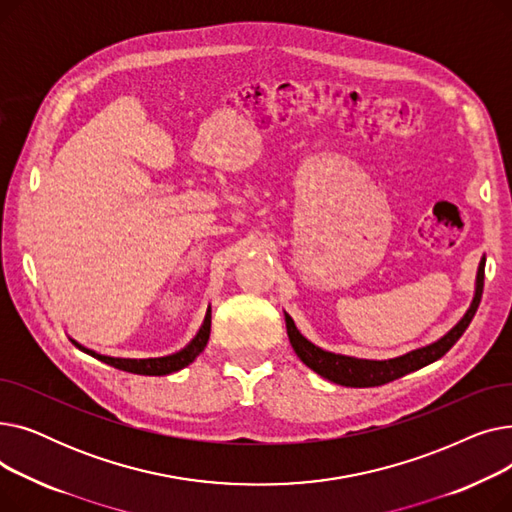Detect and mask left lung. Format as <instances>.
Segmentation results:
<instances>
[{"instance_id": "obj_1", "label": "left lung", "mask_w": 512, "mask_h": 512, "mask_svg": "<svg viewBox=\"0 0 512 512\" xmlns=\"http://www.w3.org/2000/svg\"><path fill=\"white\" fill-rule=\"evenodd\" d=\"M483 274H486V257L479 261L477 267V278H475V294L469 309L465 315L459 319V324L450 328L442 338L436 342L415 348V351L400 355L394 359H384V361H373V359H357V357H346V355H336L330 351H324V348L315 346L309 342L299 330L294 326V321L288 313H284L286 319V332L288 340L294 348L297 357L313 369L321 378H326L334 384L340 386H351V388H371V386H382L388 382H394L402 375H407L411 371H417L429 363L438 361L444 357L454 342L463 336V332L469 328L471 319L479 307L481 301V292H483Z\"/></svg>"}]
</instances>
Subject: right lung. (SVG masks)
<instances>
[{"label":"right lung","instance_id":"right-lung-1","mask_svg":"<svg viewBox=\"0 0 512 512\" xmlns=\"http://www.w3.org/2000/svg\"><path fill=\"white\" fill-rule=\"evenodd\" d=\"M209 332H211V307L207 309L205 313V319L203 324L197 332V336L188 342L184 348H180L178 353H172V355H166V357H155V359H120V357H107V355H99L95 351H91V348L78 344L76 340L74 346L78 348V351H83L107 365H112L116 369H122V371H128V373H137V375H168V373H174V371H180L184 369L186 365H191L201 353L203 348L207 346V340H209Z\"/></svg>","mask_w":512,"mask_h":512}]
</instances>
